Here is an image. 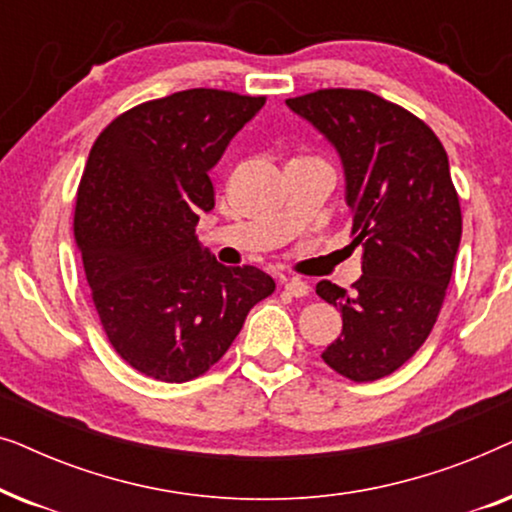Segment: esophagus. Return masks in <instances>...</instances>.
Returning a JSON list of instances; mask_svg holds the SVG:
<instances>
[{"mask_svg":"<svg viewBox=\"0 0 512 512\" xmlns=\"http://www.w3.org/2000/svg\"><path fill=\"white\" fill-rule=\"evenodd\" d=\"M284 291L293 298H305V296H310V284L303 282V279H286Z\"/></svg>","mask_w":512,"mask_h":512,"instance_id":"esophagus-1","label":"esophagus"}]
</instances>
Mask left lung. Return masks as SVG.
<instances>
[{
  "label": "left lung",
  "instance_id": "obj_1",
  "mask_svg": "<svg viewBox=\"0 0 512 512\" xmlns=\"http://www.w3.org/2000/svg\"><path fill=\"white\" fill-rule=\"evenodd\" d=\"M335 146L363 275L317 296L342 312L321 359L354 382L403 366L429 338L461 240V207L440 139L410 111L368 90L326 88L286 100Z\"/></svg>",
  "mask_w": 512,
  "mask_h": 512
}]
</instances>
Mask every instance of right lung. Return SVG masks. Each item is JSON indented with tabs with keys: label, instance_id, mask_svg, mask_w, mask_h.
Segmentation results:
<instances>
[{
	"label": "right lung",
	"instance_id": "right-lung-1",
	"mask_svg": "<svg viewBox=\"0 0 512 512\" xmlns=\"http://www.w3.org/2000/svg\"><path fill=\"white\" fill-rule=\"evenodd\" d=\"M265 97L193 88L114 118L90 149L74 237L118 356L146 377L188 382L228 352L275 291L254 265L226 268L195 226L214 209L209 170Z\"/></svg>",
	"mask_w": 512,
	"mask_h": 512
}]
</instances>
